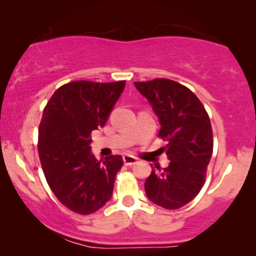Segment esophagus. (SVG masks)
<instances>
[{"label": "esophagus", "instance_id": "1", "mask_svg": "<svg viewBox=\"0 0 256 256\" xmlns=\"http://www.w3.org/2000/svg\"><path fill=\"white\" fill-rule=\"evenodd\" d=\"M122 160H124V164L126 166H132L134 164H137V158L132 156V155H124Z\"/></svg>", "mask_w": 256, "mask_h": 256}]
</instances>
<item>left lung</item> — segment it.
<instances>
[{
    "label": "left lung",
    "instance_id": "left-lung-1",
    "mask_svg": "<svg viewBox=\"0 0 256 256\" xmlns=\"http://www.w3.org/2000/svg\"><path fill=\"white\" fill-rule=\"evenodd\" d=\"M150 102L166 140L170 165L152 170L144 189L148 198L166 210H178L198 196L213 154V131L204 104L192 90L171 79L134 82Z\"/></svg>",
    "mask_w": 256,
    "mask_h": 256
}]
</instances>
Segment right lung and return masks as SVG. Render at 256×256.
Listing matches in <instances>:
<instances>
[{"label": "right lung", "mask_w": 256, "mask_h": 256, "mask_svg": "<svg viewBox=\"0 0 256 256\" xmlns=\"http://www.w3.org/2000/svg\"><path fill=\"white\" fill-rule=\"evenodd\" d=\"M125 80L71 82L52 94L38 128V155L52 192L72 212L88 216L110 201L120 155L98 161L91 131L104 126Z\"/></svg>", "instance_id": "obj_1"}]
</instances>
